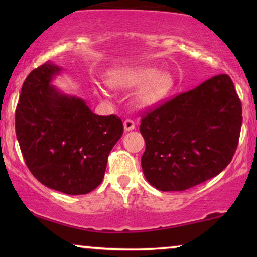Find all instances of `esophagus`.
<instances>
[{"label": "esophagus", "mask_w": 257, "mask_h": 257, "mask_svg": "<svg viewBox=\"0 0 257 257\" xmlns=\"http://www.w3.org/2000/svg\"><path fill=\"white\" fill-rule=\"evenodd\" d=\"M135 121L131 120V119H126L124 121V130L125 131H132L135 128Z\"/></svg>", "instance_id": "obj_1"}]
</instances>
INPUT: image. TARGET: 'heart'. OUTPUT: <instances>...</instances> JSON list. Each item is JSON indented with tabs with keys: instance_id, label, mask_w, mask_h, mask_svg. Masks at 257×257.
<instances>
[{
	"instance_id": "1",
	"label": "heart",
	"mask_w": 257,
	"mask_h": 257,
	"mask_svg": "<svg viewBox=\"0 0 257 257\" xmlns=\"http://www.w3.org/2000/svg\"><path fill=\"white\" fill-rule=\"evenodd\" d=\"M106 84L114 91H128L139 86L131 103L138 110H147L166 99L173 91L175 82L172 73L160 72L153 66H121L107 72ZM96 91L105 94L99 87H96Z\"/></svg>"
}]
</instances>
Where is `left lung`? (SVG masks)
I'll return each instance as SVG.
<instances>
[{
	"label": "left lung",
	"mask_w": 257,
	"mask_h": 257,
	"mask_svg": "<svg viewBox=\"0 0 257 257\" xmlns=\"http://www.w3.org/2000/svg\"><path fill=\"white\" fill-rule=\"evenodd\" d=\"M241 125V101L228 75L174 97L142 119L146 180L179 192L214 178L231 161Z\"/></svg>",
	"instance_id": "1"
}]
</instances>
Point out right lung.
<instances>
[{"label":"right lung","instance_id":"right-lung-1","mask_svg":"<svg viewBox=\"0 0 257 257\" xmlns=\"http://www.w3.org/2000/svg\"><path fill=\"white\" fill-rule=\"evenodd\" d=\"M62 70L47 62L24 80L16 137L41 184L65 194H87L103 181L107 157L124 128L117 115L94 114L82 98L52 85Z\"/></svg>","mask_w":257,"mask_h":257}]
</instances>
